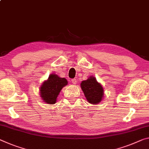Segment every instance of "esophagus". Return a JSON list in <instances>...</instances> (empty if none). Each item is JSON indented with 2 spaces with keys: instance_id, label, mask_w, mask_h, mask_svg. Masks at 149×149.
I'll return each instance as SVG.
<instances>
[{
  "instance_id": "obj_1",
  "label": "esophagus",
  "mask_w": 149,
  "mask_h": 149,
  "mask_svg": "<svg viewBox=\"0 0 149 149\" xmlns=\"http://www.w3.org/2000/svg\"><path fill=\"white\" fill-rule=\"evenodd\" d=\"M77 79H72V83L74 84V85H75L77 84Z\"/></svg>"
}]
</instances>
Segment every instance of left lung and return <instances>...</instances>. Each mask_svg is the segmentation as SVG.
<instances>
[{"label":"left lung","instance_id":"8db88e82","mask_svg":"<svg viewBox=\"0 0 149 149\" xmlns=\"http://www.w3.org/2000/svg\"><path fill=\"white\" fill-rule=\"evenodd\" d=\"M80 86L87 101L89 103L96 105L103 100L104 89L93 75H90L88 79L82 81Z\"/></svg>","mask_w":149,"mask_h":149}]
</instances>
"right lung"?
Listing matches in <instances>:
<instances>
[{
    "label": "right lung",
    "instance_id": "1",
    "mask_svg": "<svg viewBox=\"0 0 149 149\" xmlns=\"http://www.w3.org/2000/svg\"><path fill=\"white\" fill-rule=\"evenodd\" d=\"M68 84L65 78L59 77L56 74H50L48 79L45 80L40 87L41 99L48 104H55L61 90Z\"/></svg>",
    "mask_w": 149,
    "mask_h": 149
}]
</instances>
